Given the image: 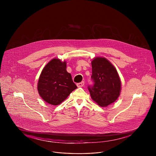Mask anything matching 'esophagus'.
I'll return each instance as SVG.
<instances>
[{"label":"esophagus","instance_id":"34e87169","mask_svg":"<svg viewBox=\"0 0 156 156\" xmlns=\"http://www.w3.org/2000/svg\"><path fill=\"white\" fill-rule=\"evenodd\" d=\"M77 86L78 87H83L84 85V81H81V83H77Z\"/></svg>","mask_w":156,"mask_h":156}]
</instances>
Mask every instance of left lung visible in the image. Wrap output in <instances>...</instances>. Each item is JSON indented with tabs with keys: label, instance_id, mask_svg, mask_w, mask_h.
Masks as SVG:
<instances>
[{
	"label": "left lung",
	"instance_id": "obj_1",
	"mask_svg": "<svg viewBox=\"0 0 156 156\" xmlns=\"http://www.w3.org/2000/svg\"><path fill=\"white\" fill-rule=\"evenodd\" d=\"M93 86H88L91 98L101 107L114 102L120 96L121 81L114 65L104 57H96L92 62Z\"/></svg>",
	"mask_w": 156,
	"mask_h": 156
}]
</instances>
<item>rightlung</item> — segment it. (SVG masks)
<instances>
[{
	"label": "right lung",
	"instance_id": "add662e5",
	"mask_svg": "<svg viewBox=\"0 0 156 156\" xmlns=\"http://www.w3.org/2000/svg\"><path fill=\"white\" fill-rule=\"evenodd\" d=\"M66 68L65 61L53 58L42 70L37 90L42 99L48 104L54 105L61 104L77 88Z\"/></svg>",
	"mask_w": 156,
	"mask_h": 156
}]
</instances>
